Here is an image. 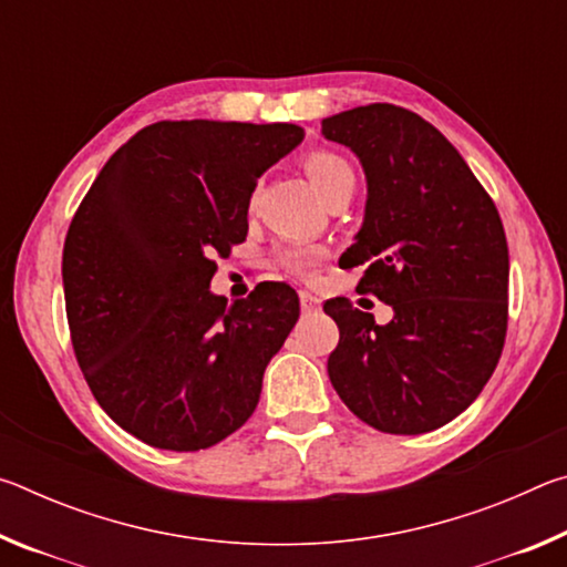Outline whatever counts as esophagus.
Masks as SVG:
<instances>
[{
	"instance_id": "esophagus-1",
	"label": "esophagus",
	"mask_w": 567,
	"mask_h": 567,
	"mask_svg": "<svg viewBox=\"0 0 567 567\" xmlns=\"http://www.w3.org/2000/svg\"><path fill=\"white\" fill-rule=\"evenodd\" d=\"M300 305H302V312H318L320 310V300L307 290H300Z\"/></svg>"
}]
</instances>
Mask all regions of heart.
I'll return each instance as SVG.
<instances>
[{
  "label": "heart",
  "mask_w": 567,
  "mask_h": 567,
  "mask_svg": "<svg viewBox=\"0 0 567 567\" xmlns=\"http://www.w3.org/2000/svg\"><path fill=\"white\" fill-rule=\"evenodd\" d=\"M307 179L312 182L315 192L322 199L332 197L334 192H340L342 187L354 185V172L350 167V162L334 155V152H310L302 162ZM320 260V249L318 247H307V245H287L280 249V262L297 275H310L312 267Z\"/></svg>",
  "instance_id": "heart-1"
}]
</instances>
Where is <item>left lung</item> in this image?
Returning <instances> with one entry per match:
<instances>
[{"label":"left lung","mask_w":567,"mask_h":567,"mask_svg":"<svg viewBox=\"0 0 567 567\" xmlns=\"http://www.w3.org/2000/svg\"><path fill=\"white\" fill-rule=\"evenodd\" d=\"M358 155L368 203L340 265L392 307L378 324L344 297L324 302L340 342L328 375L362 422L420 435L457 417L491 380L507 330L505 229L460 152L420 114L368 104L322 120Z\"/></svg>","instance_id":"obj_1"}]
</instances>
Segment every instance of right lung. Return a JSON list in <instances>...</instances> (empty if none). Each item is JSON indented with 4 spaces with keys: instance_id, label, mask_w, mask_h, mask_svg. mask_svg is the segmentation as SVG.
<instances>
[{
    "instance_id": "1",
    "label": "right lung",
    "mask_w": 567,
    "mask_h": 567,
    "mask_svg": "<svg viewBox=\"0 0 567 567\" xmlns=\"http://www.w3.org/2000/svg\"><path fill=\"white\" fill-rule=\"evenodd\" d=\"M297 124L157 122L92 182L64 239L72 348L100 408L142 443L195 453L252 415L272 354L300 318L282 282L227 305L213 257L247 237L257 177Z\"/></svg>"
}]
</instances>
